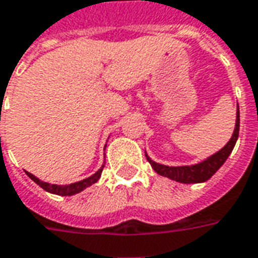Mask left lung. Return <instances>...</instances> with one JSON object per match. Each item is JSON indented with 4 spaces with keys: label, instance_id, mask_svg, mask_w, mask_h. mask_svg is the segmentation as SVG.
<instances>
[{
    "label": "left lung",
    "instance_id": "8db88e82",
    "mask_svg": "<svg viewBox=\"0 0 258 258\" xmlns=\"http://www.w3.org/2000/svg\"><path fill=\"white\" fill-rule=\"evenodd\" d=\"M239 127H240V116H239V106H237L235 130H233V134L230 137L228 144L222 149H219L218 152L208 156L203 162L196 163V165H190V166H166V165H162V163H158V162L152 160L147 154H145V156H147L148 162L151 163L152 169L160 176H165L167 179L176 180V181L184 183V184L204 183L217 173L218 169L222 166L225 160L228 159V156L232 154L236 141H237V137H239Z\"/></svg>",
    "mask_w": 258,
    "mask_h": 258
}]
</instances>
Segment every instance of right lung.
<instances>
[{
	"label": "right lung",
	"instance_id": "right-lung-1",
	"mask_svg": "<svg viewBox=\"0 0 258 258\" xmlns=\"http://www.w3.org/2000/svg\"><path fill=\"white\" fill-rule=\"evenodd\" d=\"M104 163L102 165V167L99 169L98 172L95 174H92L91 177H86V179L81 180V181H77V183H71V184L67 185H58V184H50V183H46V181H41L40 179H37L36 176H33L32 173L26 172L30 179L35 181L36 184H39L46 191L51 192V194H57V196H74V194H78L82 190H85L86 187L95 184L99 179H100V174H102V170H103Z\"/></svg>",
	"mask_w": 258,
	"mask_h": 258
}]
</instances>
